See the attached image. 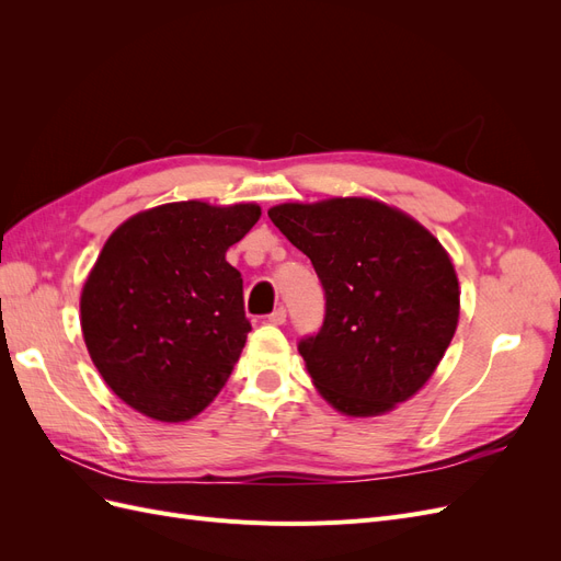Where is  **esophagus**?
<instances>
[{
  "label": "esophagus",
  "mask_w": 561,
  "mask_h": 561,
  "mask_svg": "<svg viewBox=\"0 0 561 561\" xmlns=\"http://www.w3.org/2000/svg\"><path fill=\"white\" fill-rule=\"evenodd\" d=\"M285 318H287V311L283 309V307H278L276 311H271L268 313V322H271V325H283V322H285Z\"/></svg>",
  "instance_id": "esophagus-1"
}]
</instances>
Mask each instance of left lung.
I'll return each mask as SVG.
<instances>
[{
  "label": "left lung",
  "instance_id": "8db88e82",
  "mask_svg": "<svg viewBox=\"0 0 561 561\" xmlns=\"http://www.w3.org/2000/svg\"><path fill=\"white\" fill-rule=\"evenodd\" d=\"M311 260L325 318L299 339L316 388L348 416H377L431 379L458 322L449 254L412 217L371 198L268 210Z\"/></svg>",
  "mask_w": 561,
  "mask_h": 561
}]
</instances>
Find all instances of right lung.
Returning <instances> with one entry per match:
<instances>
[{"instance_id":"right-lung-1","label":"right lung","mask_w":561,"mask_h":561,"mask_svg":"<svg viewBox=\"0 0 561 561\" xmlns=\"http://www.w3.org/2000/svg\"><path fill=\"white\" fill-rule=\"evenodd\" d=\"M262 215L254 203H168L130 217L81 293L98 371L133 410L178 423L222 390L252 330L243 278L225 254Z\"/></svg>"}]
</instances>
